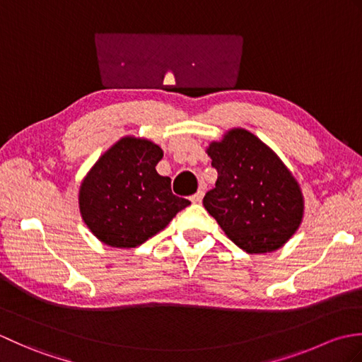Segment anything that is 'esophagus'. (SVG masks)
<instances>
[{"label":"esophagus","mask_w":362,"mask_h":362,"mask_svg":"<svg viewBox=\"0 0 362 362\" xmlns=\"http://www.w3.org/2000/svg\"><path fill=\"white\" fill-rule=\"evenodd\" d=\"M202 199H204V191H197V193H194L193 196L189 197V201L193 204H201Z\"/></svg>","instance_id":"34e87169"}]
</instances>
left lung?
<instances>
[{"label": "left lung", "mask_w": 362, "mask_h": 362, "mask_svg": "<svg viewBox=\"0 0 362 362\" xmlns=\"http://www.w3.org/2000/svg\"><path fill=\"white\" fill-rule=\"evenodd\" d=\"M218 171L204 206L247 253L280 249L303 218V196L275 152L245 129H232L206 149Z\"/></svg>", "instance_id": "8db88e82"}]
</instances>
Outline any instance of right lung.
<instances>
[{
  "label": "right lung",
  "mask_w": 362,
  "mask_h": 362,
  "mask_svg": "<svg viewBox=\"0 0 362 362\" xmlns=\"http://www.w3.org/2000/svg\"><path fill=\"white\" fill-rule=\"evenodd\" d=\"M161 157L160 146L124 136L90 169L79 189V209L99 241L136 247L191 204L174 196L171 179L157 173Z\"/></svg>",
  "instance_id": "obj_1"
}]
</instances>
